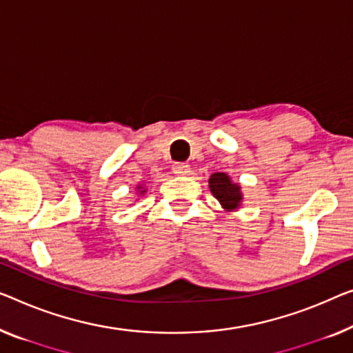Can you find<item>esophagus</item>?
I'll list each match as a JSON object with an SVG mask.
<instances>
[{
  "instance_id": "1",
  "label": "esophagus",
  "mask_w": 353,
  "mask_h": 353,
  "mask_svg": "<svg viewBox=\"0 0 353 353\" xmlns=\"http://www.w3.org/2000/svg\"><path fill=\"white\" fill-rule=\"evenodd\" d=\"M172 172L177 176H187L190 172V165H187V163H174L172 165Z\"/></svg>"
}]
</instances>
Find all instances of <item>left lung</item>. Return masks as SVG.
I'll return each mask as SVG.
<instances>
[{"label":"left lung","instance_id":"left-lung-1","mask_svg":"<svg viewBox=\"0 0 353 353\" xmlns=\"http://www.w3.org/2000/svg\"><path fill=\"white\" fill-rule=\"evenodd\" d=\"M209 187L214 196L219 199V203L228 210L238 208L241 199H243V196H241V187L238 183L231 182L225 172H215V174L210 176Z\"/></svg>","mask_w":353,"mask_h":353}]
</instances>
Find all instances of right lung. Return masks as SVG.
Returning a JSON list of instances; mask_svg holds the SVG:
<instances>
[{"mask_svg":"<svg viewBox=\"0 0 353 353\" xmlns=\"http://www.w3.org/2000/svg\"><path fill=\"white\" fill-rule=\"evenodd\" d=\"M141 193H144V190H143V192H141Z\"/></svg>","mask_w":353,"mask_h":353,"instance_id":"right-lung-1","label":"right lung"}]
</instances>
